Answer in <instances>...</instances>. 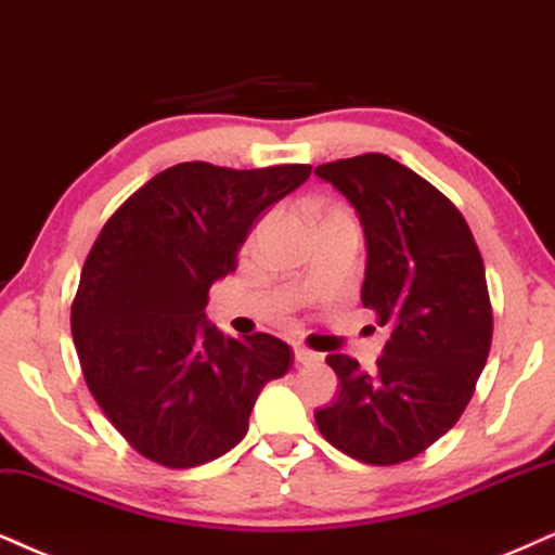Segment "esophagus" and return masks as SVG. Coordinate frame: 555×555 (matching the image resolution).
Masks as SVG:
<instances>
[{
	"label": "esophagus",
	"mask_w": 555,
	"mask_h": 555,
	"mask_svg": "<svg viewBox=\"0 0 555 555\" xmlns=\"http://www.w3.org/2000/svg\"><path fill=\"white\" fill-rule=\"evenodd\" d=\"M294 361H297V363H318L320 353H314V350L305 348V346H294Z\"/></svg>",
	"instance_id": "1"
}]
</instances>
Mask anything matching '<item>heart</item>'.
<instances>
[{
    "mask_svg": "<svg viewBox=\"0 0 555 555\" xmlns=\"http://www.w3.org/2000/svg\"><path fill=\"white\" fill-rule=\"evenodd\" d=\"M307 215H310V220H318V217H350L343 207L322 205V202H310L307 205Z\"/></svg>",
    "mask_w": 555,
    "mask_h": 555,
    "instance_id": "obj_1",
    "label": "heart"
}]
</instances>
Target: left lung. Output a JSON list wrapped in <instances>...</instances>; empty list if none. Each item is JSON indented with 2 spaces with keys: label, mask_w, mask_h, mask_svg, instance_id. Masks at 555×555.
Listing matches in <instances>:
<instances>
[{
  "label": "left lung",
  "mask_w": 555,
  "mask_h": 555,
  "mask_svg": "<svg viewBox=\"0 0 555 555\" xmlns=\"http://www.w3.org/2000/svg\"><path fill=\"white\" fill-rule=\"evenodd\" d=\"M314 173L361 217L369 248L361 301L391 330L376 369L327 356L340 395L314 423L350 459L404 464L459 423L489 359L494 320L479 245L443 192L384 153Z\"/></svg>",
  "instance_id": "8db88e82"
}]
</instances>
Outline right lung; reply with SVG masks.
<instances>
[{
  "mask_svg": "<svg viewBox=\"0 0 555 555\" xmlns=\"http://www.w3.org/2000/svg\"><path fill=\"white\" fill-rule=\"evenodd\" d=\"M312 166L160 171L104 222L72 301L83 382L117 433L166 468L220 459L294 353L269 333L243 340L209 325V286L237 269V248L266 207Z\"/></svg>",
  "mask_w": 555,
  "mask_h": 555,
  "instance_id": "add662e5",
  "label": "right lung"
}]
</instances>
